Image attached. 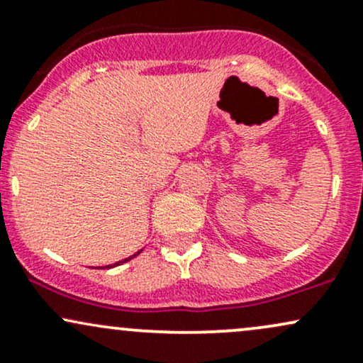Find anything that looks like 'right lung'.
<instances>
[{
    "label": "right lung",
    "mask_w": 363,
    "mask_h": 363,
    "mask_svg": "<svg viewBox=\"0 0 363 363\" xmlns=\"http://www.w3.org/2000/svg\"><path fill=\"white\" fill-rule=\"evenodd\" d=\"M141 251H138V252H135V254H133V256H129V257H126V259H123V261H118V262H114V264H109V266H107V268H114V266H119V264H123V262H128L129 259H133V257H136V256H138V254H140Z\"/></svg>",
    "instance_id": "obj_1"
}]
</instances>
